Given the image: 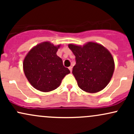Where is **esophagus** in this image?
<instances>
[{"mask_svg": "<svg viewBox=\"0 0 134 134\" xmlns=\"http://www.w3.org/2000/svg\"><path fill=\"white\" fill-rule=\"evenodd\" d=\"M69 69L70 70V72H72V66H70V67H69Z\"/></svg>", "mask_w": 134, "mask_h": 134, "instance_id": "1", "label": "esophagus"}]
</instances>
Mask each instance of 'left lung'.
<instances>
[{
	"instance_id": "1",
	"label": "left lung",
	"mask_w": 134,
	"mask_h": 134,
	"mask_svg": "<svg viewBox=\"0 0 134 134\" xmlns=\"http://www.w3.org/2000/svg\"><path fill=\"white\" fill-rule=\"evenodd\" d=\"M76 56L72 74L81 90L90 93L103 90L110 82L115 70L110 52L100 44L88 42L79 46L69 44Z\"/></svg>"
}]
</instances>
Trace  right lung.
<instances>
[{
	"label": "right lung",
	"instance_id": "obj_1",
	"mask_svg": "<svg viewBox=\"0 0 134 134\" xmlns=\"http://www.w3.org/2000/svg\"><path fill=\"white\" fill-rule=\"evenodd\" d=\"M60 44L55 46L44 41L34 47L23 61L24 74L33 86L42 92L55 90L70 73L57 55Z\"/></svg>",
	"mask_w": 134,
	"mask_h": 134
}]
</instances>
